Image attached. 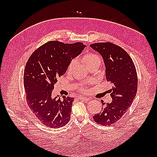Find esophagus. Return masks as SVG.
<instances>
[{
  "label": "esophagus",
  "instance_id": "34e87169",
  "mask_svg": "<svg viewBox=\"0 0 157 157\" xmlns=\"http://www.w3.org/2000/svg\"><path fill=\"white\" fill-rule=\"evenodd\" d=\"M78 99L82 100V101H89L91 100L90 98H88V97H78Z\"/></svg>",
  "mask_w": 157,
  "mask_h": 157
}]
</instances>
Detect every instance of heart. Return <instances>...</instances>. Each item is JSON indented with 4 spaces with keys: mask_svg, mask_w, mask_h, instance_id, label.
Segmentation results:
<instances>
[{
    "mask_svg": "<svg viewBox=\"0 0 157 157\" xmlns=\"http://www.w3.org/2000/svg\"><path fill=\"white\" fill-rule=\"evenodd\" d=\"M82 61L88 67L96 64V63H101V59L100 58V56L95 54V53L90 52L88 53V54H86L83 56ZM76 63L77 62L75 60H73V61H71L69 63V65L67 66V69L68 73H71L73 71V69H74L75 66L76 65ZM77 90L80 92H86L87 91V89H86V88L84 86H80L79 87H78L77 88Z\"/></svg>",
    "mask_w": 157,
    "mask_h": 157,
    "instance_id": "heart-1",
    "label": "heart"
}]
</instances>
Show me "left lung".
<instances>
[{
	"mask_svg": "<svg viewBox=\"0 0 157 157\" xmlns=\"http://www.w3.org/2000/svg\"><path fill=\"white\" fill-rule=\"evenodd\" d=\"M90 46L102 55L106 80L113 85L110 90L112 102L105 104L102 101V111L93 116V119L101 125H111L124 115L136 95L138 76L136 67L128 53L112 42H96Z\"/></svg>",
	"mask_w": 157,
	"mask_h": 157,
	"instance_id": "1",
	"label": "left lung"
}]
</instances>
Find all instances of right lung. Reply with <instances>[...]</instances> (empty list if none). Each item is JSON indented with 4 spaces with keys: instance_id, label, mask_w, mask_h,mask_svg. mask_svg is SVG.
Returning a JSON list of instances; mask_svg holds the SVG:
<instances>
[{
    "instance_id": "add662e5",
    "label": "right lung",
    "mask_w": 157,
    "mask_h": 157,
    "mask_svg": "<svg viewBox=\"0 0 157 157\" xmlns=\"http://www.w3.org/2000/svg\"><path fill=\"white\" fill-rule=\"evenodd\" d=\"M84 48L82 42L49 41L36 49L26 63L23 73L26 101L31 111L46 127L59 128L69 121L74 98L64 96L63 100L53 99L52 90L69 63Z\"/></svg>"
}]
</instances>
